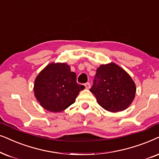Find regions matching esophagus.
<instances>
[{
    "mask_svg": "<svg viewBox=\"0 0 159 159\" xmlns=\"http://www.w3.org/2000/svg\"><path fill=\"white\" fill-rule=\"evenodd\" d=\"M84 86H85V87H86V89H89L90 88V86H91V85H90V83H89V82H87V83H86L85 84H84Z\"/></svg>",
    "mask_w": 159,
    "mask_h": 159,
    "instance_id": "obj_1",
    "label": "esophagus"
}]
</instances>
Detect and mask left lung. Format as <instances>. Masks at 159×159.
I'll use <instances>...</instances> for the list:
<instances>
[{"mask_svg":"<svg viewBox=\"0 0 159 159\" xmlns=\"http://www.w3.org/2000/svg\"><path fill=\"white\" fill-rule=\"evenodd\" d=\"M90 91L102 107L118 112L129 106L134 98L136 86L124 70L111 63L97 69Z\"/></svg>","mask_w":159,"mask_h":159,"instance_id":"8db88e82","label":"left lung"}]
</instances>
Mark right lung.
I'll use <instances>...</instances> for the list:
<instances>
[{
    "instance_id": "obj_1",
    "label": "right lung",
    "mask_w": 159,
    "mask_h": 159,
    "mask_svg": "<svg viewBox=\"0 0 159 159\" xmlns=\"http://www.w3.org/2000/svg\"><path fill=\"white\" fill-rule=\"evenodd\" d=\"M85 88L76 81V75L65 63H52L35 78L34 92L43 108L62 111L73 104L80 91Z\"/></svg>"
}]
</instances>
